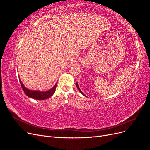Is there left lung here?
I'll return each mask as SVG.
<instances>
[{"instance_id": "1", "label": "left lung", "mask_w": 150, "mask_h": 150, "mask_svg": "<svg viewBox=\"0 0 150 150\" xmlns=\"http://www.w3.org/2000/svg\"><path fill=\"white\" fill-rule=\"evenodd\" d=\"M76 86H77V88H78V90L79 91V92L81 93V94H83L84 95V96H85V95L84 94V93L82 92V91H81V90L80 89V88H79V86H78V83H76Z\"/></svg>"}]
</instances>
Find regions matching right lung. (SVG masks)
<instances>
[{"mask_svg":"<svg viewBox=\"0 0 150 150\" xmlns=\"http://www.w3.org/2000/svg\"><path fill=\"white\" fill-rule=\"evenodd\" d=\"M19 81H20V83L21 85V87L27 96L31 98H33V99H39V100H41V99L42 100H43V99H46L51 96H52L53 94L54 93V92H55L57 84V83L56 84V85L54 86L52 89L47 91H46V92H40V91H31V90L28 89L25 87H24V86L23 85V84L22 83L21 81L20 80Z\"/></svg>","mask_w":150,"mask_h":150,"instance_id":"add662e5","label":"right lung"}]
</instances>
